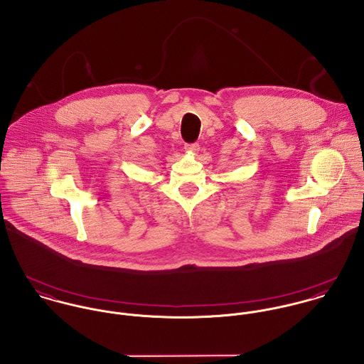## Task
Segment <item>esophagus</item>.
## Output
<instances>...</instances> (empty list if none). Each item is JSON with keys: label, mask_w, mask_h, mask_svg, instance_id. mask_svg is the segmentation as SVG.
I'll return each mask as SVG.
<instances>
[{"label": "esophagus", "mask_w": 364, "mask_h": 364, "mask_svg": "<svg viewBox=\"0 0 364 364\" xmlns=\"http://www.w3.org/2000/svg\"><path fill=\"white\" fill-rule=\"evenodd\" d=\"M185 149L191 154H196L199 151V144H186Z\"/></svg>", "instance_id": "1"}]
</instances>
